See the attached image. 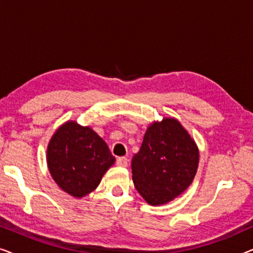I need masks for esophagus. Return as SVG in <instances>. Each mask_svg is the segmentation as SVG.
<instances>
[{
    "mask_svg": "<svg viewBox=\"0 0 253 253\" xmlns=\"http://www.w3.org/2000/svg\"><path fill=\"white\" fill-rule=\"evenodd\" d=\"M127 159L126 157H121L116 159V165L120 166V167H126L127 166Z\"/></svg>",
    "mask_w": 253,
    "mask_h": 253,
    "instance_id": "1",
    "label": "esophagus"
}]
</instances>
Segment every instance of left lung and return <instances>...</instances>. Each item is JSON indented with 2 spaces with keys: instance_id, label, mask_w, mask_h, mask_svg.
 I'll list each match as a JSON object with an SVG mask.
<instances>
[{
  "instance_id": "obj_1",
  "label": "left lung",
  "mask_w": 253,
  "mask_h": 253,
  "mask_svg": "<svg viewBox=\"0 0 253 253\" xmlns=\"http://www.w3.org/2000/svg\"><path fill=\"white\" fill-rule=\"evenodd\" d=\"M198 159L195 141L179 122L153 123L131 162L134 186L151 205L170 202L191 184Z\"/></svg>"
}]
</instances>
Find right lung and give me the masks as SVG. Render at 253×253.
<instances>
[{
    "label": "right lung",
    "mask_w": 253,
    "mask_h": 253,
    "mask_svg": "<svg viewBox=\"0 0 253 253\" xmlns=\"http://www.w3.org/2000/svg\"><path fill=\"white\" fill-rule=\"evenodd\" d=\"M47 162L50 175L61 189L81 198L99 185L115 158L91 127L67 122L49 141Z\"/></svg>",
    "instance_id": "obj_1"
}]
</instances>
